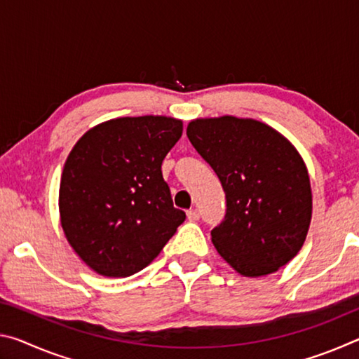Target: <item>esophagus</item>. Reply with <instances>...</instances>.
I'll list each match as a JSON object with an SVG mask.
<instances>
[{"label":"esophagus","mask_w":359,"mask_h":359,"mask_svg":"<svg viewBox=\"0 0 359 359\" xmlns=\"http://www.w3.org/2000/svg\"><path fill=\"white\" fill-rule=\"evenodd\" d=\"M187 217L190 222H196V220H199V210L198 209L187 210Z\"/></svg>","instance_id":"1"}]
</instances>
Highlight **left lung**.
<instances>
[{"mask_svg": "<svg viewBox=\"0 0 359 359\" xmlns=\"http://www.w3.org/2000/svg\"><path fill=\"white\" fill-rule=\"evenodd\" d=\"M187 136L226 194L224 220L210 233L220 257L245 277L293 259L312 218L311 179L294 145L263 121L231 115L193 120Z\"/></svg>", "mask_w": 359, "mask_h": 359, "instance_id": "obj_1", "label": "left lung"}]
</instances>
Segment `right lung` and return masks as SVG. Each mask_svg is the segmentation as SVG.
<instances>
[{
  "instance_id": "1",
  "label": "right lung",
  "mask_w": 359,
  "mask_h": 359,
  "mask_svg": "<svg viewBox=\"0 0 359 359\" xmlns=\"http://www.w3.org/2000/svg\"><path fill=\"white\" fill-rule=\"evenodd\" d=\"M182 130V120L163 115L114 118L85 133L66 158L60 220L96 274L142 271L184 223L161 172Z\"/></svg>"
}]
</instances>
